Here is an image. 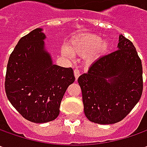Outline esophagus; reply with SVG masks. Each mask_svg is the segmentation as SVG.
<instances>
[{
    "label": "esophagus",
    "mask_w": 147,
    "mask_h": 147,
    "mask_svg": "<svg viewBox=\"0 0 147 147\" xmlns=\"http://www.w3.org/2000/svg\"><path fill=\"white\" fill-rule=\"evenodd\" d=\"M74 74L75 79H76V80H78V77L80 76V72H79V70H78V69H74Z\"/></svg>",
    "instance_id": "34e87169"
}]
</instances>
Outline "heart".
<instances>
[{"mask_svg":"<svg viewBox=\"0 0 147 147\" xmlns=\"http://www.w3.org/2000/svg\"><path fill=\"white\" fill-rule=\"evenodd\" d=\"M109 43L102 41V38L94 34L78 36L64 46L61 53L68 59H73L74 55L85 56L86 61L92 64L100 58L109 50Z\"/></svg>","mask_w":147,"mask_h":147,"instance_id":"1","label":"heart"}]
</instances>
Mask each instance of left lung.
Masks as SVG:
<instances>
[{
    "mask_svg": "<svg viewBox=\"0 0 147 147\" xmlns=\"http://www.w3.org/2000/svg\"><path fill=\"white\" fill-rule=\"evenodd\" d=\"M117 47L97 59L78 79L85 115L99 124L121 121L142 93V65L135 47L121 34Z\"/></svg>",
    "mask_w": 147,
    "mask_h": 147,
    "instance_id": "8db88e82",
    "label": "left lung"
}]
</instances>
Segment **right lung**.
<instances>
[{"mask_svg":"<svg viewBox=\"0 0 147 147\" xmlns=\"http://www.w3.org/2000/svg\"><path fill=\"white\" fill-rule=\"evenodd\" d=\"M43 29L23 37L9 58L5 88L9 102L28 121L55 119L68 87L75 78L71 68L54 65Z\"/></svg>","mask_w":147,"mask_h":147,"instance_id":"1","label":"right lung"}]
</instances>
